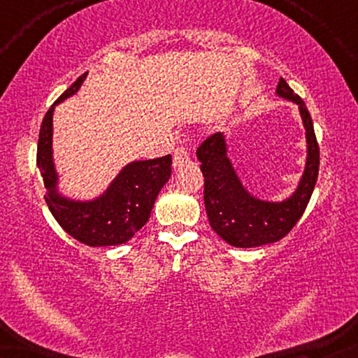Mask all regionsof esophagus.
Here are the masks:
<instances>
[{"instance_id":"obj_1","label":"esophagus","mask_w":358,"mask_h":358,"mask_svg":"<svg viewBox=\"0 0 358 358\" xmlns=\"http://www.w3.org/2000/svg\"><path fill=\"white\" fill-rule=\"evenodd\" d=\"M189 161H190L189 153H187V150L184 148V146H180V148H178V150L174 151V158H173V166H174V168H179V166L189 163Z\"/></svg>"}]
</instances>
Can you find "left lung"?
Segmentation results:
<instances>
[{
    "mask_svg": "<svg viewBox=\"0 0 358 358\" xmlns=\"http://www.w3.org/2000/svg\"><path fill=\"white\" fill-rule=\"evenodd\" d=\"M277 96L298 106L305 127L306 161L296 187L282 200L261 199L243 184L228 158V138L215 134L197 150L205 178L203 202L208 223L223 241L234 248H256L275 243L290 233L301 218L320 173V146L305 102L280 78Z\"/></svg>",
    "mask_w": 358,
    "mask_h": 358,
    "instance_id": "8db88e82",
    "label": "left lung"
}]
</instances>
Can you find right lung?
Masks as SVG:
<instances>
[{"label": "right lung", "instance_id": "add662e5", "mask_svg": "<svg viewBox=\"0 0 358 358\" xmlns=\"http://www.w3.org/2000/svg\"><path fill=\"white\" fill-rule=\"evenodd\" d=\"M87 73L81 75L43 117L37 145V168L45 187V202L65 231L87 246H117L134 238L148 222L159 190L171 178L173 158L131 161L119 171L106 190L94 199L68 197L60 190V174L53 159V112L75 96Z\"/></svg>", "mask_w": 358, "mask_h": 358}]
</instances>
